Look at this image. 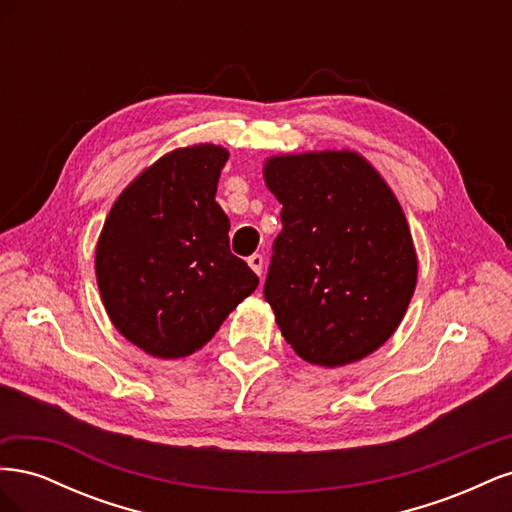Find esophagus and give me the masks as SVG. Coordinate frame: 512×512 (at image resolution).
<instances>
[{"instance_id": "esophagus-1", "label": "esophagus", "mask_w": 512, "mask_h": 512, "mask_svg": "<svg viewBox=\"0 0 512 512\" xmlns=\"http://www.w3.org/2000/svg\"><path fill=\"white\" fill-rule=\"evenodd\" d=\"M247 265H250V269L260 275L262 273V256L260 254H252L250 258H247Z\"/></svg>"}]
</instances>
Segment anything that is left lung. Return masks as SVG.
<instances>
[{"label": "left lung", "instance_id": "8db88e82", "mask_svg": "<svg viewBox=\"0 0 512 512\" xmlns=\"http://www.w3.org/2000/svg\"><path fill=\"white\" fill-rule=\"evenodd\" d=\"M282 203L265 299L303 361L342 367L389 339L416 288L418 258L397 196L361 153L305 151L262 166Z\"/></svg>", "mask_w": 512, "mask_h": 512}]
</instances>
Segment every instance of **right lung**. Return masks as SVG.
<instances>
[{"instance_id": "right-lung-1", "label": "right lung", "mask_w": 512, "mask_h": 512, "mask_svg": "<svg viewBox=\"0 0 512 512\" xmlns=\"http://www.w3.org/2000/svg\"><path fill=\"white\" fill-rule=\"evenodd\" d=\"M228 151H168L119 194L96 245V280L113 327L156 359L203 348L258 277L230 254L215 203Z\"/></svg>"}]
</instances>
